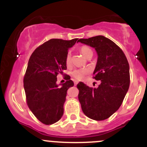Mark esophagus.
Returning a JSON list of instances; mask_svg holds the SVG:
<instances>
[{
    "mask_svg": "<svg viewBox=\"0 0 147 147\" xmlns=\"http://www.w3.org/2000/svg\"><path fill=\"white\" fill-rule=\"evenodd\" d=\"M78 83V80H74V84H75V85H77Z\"/></svg>",
    "mask_w": 147,
    "mask_h": 147,
    "instance_id": "esophagus-1",
    "label": "esophagus"
}]
</instances>
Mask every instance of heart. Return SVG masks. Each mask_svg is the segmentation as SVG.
I'll return each mask as SVG.
<instances>
[{
  "instance_id": "heart-1",
  "label": "heart",
  "mask_w": 147,
  "mask_h": 147,
  "mask_svg": "<svg viewBox=\"0 0 147 147\" xmlns=\"http://www.w3.org/2000/svg\"><path fill=\"white\" fill-rule=\"evenodd\" d=\"M80 52L82 53V55L87 57V55L90 53H92L91 49L87 46H82L80 48ZM65 63L67 65H69L71 63V54L70 53H67L65 57ZM89 72V69L87 68H80V69H76L71 72V75L77 80H81L84 78L85 75Z\"/></svg>"
}]
</instances>
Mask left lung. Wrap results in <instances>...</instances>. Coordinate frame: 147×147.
Segmentation results:
<instances>
[{
	"instance_id": "obj_1",
	"label": "left lung",
	"mask_w": 147,
	"mask_h": 147,
	"mask_svg": "<svg viewBox=\"0 0 147 147\" xmlns=\"http://www.w3.org/2000/svg\"><path fill=\"white\" fill-rule=\"evenodd\" d=\"M85 45L94 47L98 55L93 75L101 81L97 88L90 87L80 82L78 99L82 112L97 121L112 116L122 104L130 83L129 65L124 52L109 38L102 35L80 39Z\"/></svg>"
}]
</instances>
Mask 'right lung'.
Wrapping results in <instances>:
<instances>
[{
	"mask_svg": "<svg viewBox=\"0 0 147 147\" xmlns=\"http://www.w3.org/2000/svg\"><path fill=\"white\" fill-rule=\"evenodd\" d=\"M78 40L50 39L37 47L28 61L23 79L26 102L37 119L46 125L57 122L63 117L67 91L74 83L67 75L66 82L58 87L57 76L67 69V50Z\"/></svg>",
	"mask_w": 147,
	"mask_h": 147,
	"instance_id": "right-lung-1",
	"label": "right lung"
}]
</instances>
